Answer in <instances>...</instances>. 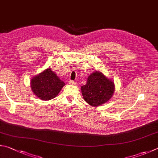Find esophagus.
Returning <instances> with one entry per match:
<instances>
[{"label":"esophagus","instance_id":"obj_1","mask_svg":"<svg viewBox=\"0 0 158 158\" xmlns=\"http://www.w3.org/2000/svg\"><path fill=\"white\" fill-rule=\"evenodd\" d=\"M68 83H69V84H70V85H74V84H76V82L73 81V80H70V81H68Z\"/></svg>","mask_w":158,"mask_h":158}]
</instances>
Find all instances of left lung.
<instances>
[{
	"mask_svg": "<svg viewBox=\"0 0 158 158\" xmlns=\"http://www.w3.org/2000/svg\"><path fill=\"white\" fill-rule=\"evenodd\" d=\"M84 99L92 106L107 102L114 92V84L101 72L96 71L88 77L86 84L81 87Z\"/></svg>",
	"mask_w": 158,
	"mask_h": 158,
	"instance_id": "8db88e82",
	"label": "left lung"
}]
</instances>
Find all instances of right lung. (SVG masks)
Wrapping results in <instances>:
<instances>
[{"label":"right lung","instance_id":"add662e5","mask_svg":"<svg viewBox=\"0 0 158 158\" xmlns=\"http://www.w3.org/2000/svg\"><path fill=\"white\" fill-rule=\"evenodd\" d=\"M65 83L50 68L43 71L31 79V88L39 99L50 100L56 97Z\"/></svg>","mask_w":158,"mask_h":158}]
</instances>
